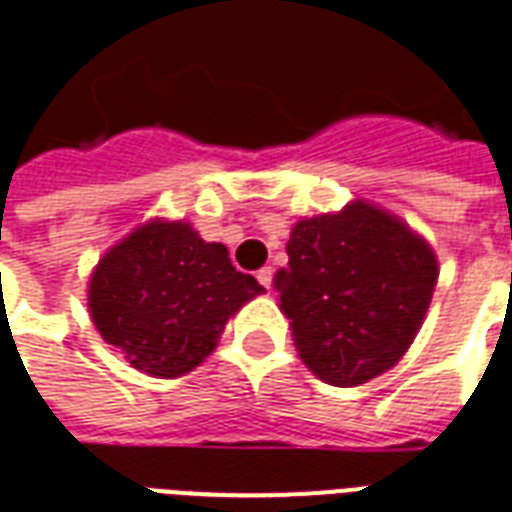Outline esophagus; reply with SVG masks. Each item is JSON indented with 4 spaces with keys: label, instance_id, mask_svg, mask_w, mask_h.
Masks as SVG:
<instances>
[{
    "label": "esophagus",
    "instance_id": "esophagus-1",
    "mask_svg": "<svg viewBox=\"0 0 512 512\" xmlns=\"http://www.w3.org/2000/svg\"><path fill=\"white\" fill-rule=\"evenodd\" d=\"M257 282L266 287V290H271V282H274V268L271 266L260 268V271H257Z\"/></svg>",
    "mask_w": 512,
    "mask_h": 512
}]
</instances>
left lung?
I'll use <instances>...</instances> for the list:
<instances>
[{
  "label": "left lung",
  "instance_id": "8db88e82",
  "mask_svg": "<svg viewBox=\"0 0 512 512\" xmlns=\"http://www.w3.org/2000/svg\"><path fill=\"white\" fill-rule=\"evenodd\" d=\"M276 274L279 309L317 380L355 388L404 358L429 312L439 263L404 219L350 200L298 219Z\"/></svg>",
  "mask_w": 512,
  "mask_h": 512
}]
</instances>
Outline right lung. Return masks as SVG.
<instances>
[{
  "label": "right lung",
  "instance_id": "1",
  "mask_svg": "<svg viewBox=\"0 0 512 512\" xmlns=\"http://www.w3.org/2000/svg\"><path fill=\"white\" fill-rule=\"evenodd\" d=\"M260 293L225 244L203 241L184 219H149L100 257L86 301L132 369L170 380L206 361L227 320Z\"/></svg>",
  "mask_w": 512,
  "mask_h": 512
}]
</instances>
